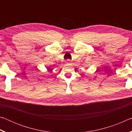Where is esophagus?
<instances>
[{
    "instance_id": "esophagus-1",
    "label": "esophagus",
    "mask_w": 132,
    "mask_h": 132,
    "mask_svg": "<svg viewBox=\"0 0 132 132\" xmlns=\"http://www.w3.org/2000/svg\"><path fill=\"white\" fill-rule=\"evenodd\" d=\"M66 63L67 64H71V62L70 61V60H67V61Z\"/></svg>"
}]
</instances>
